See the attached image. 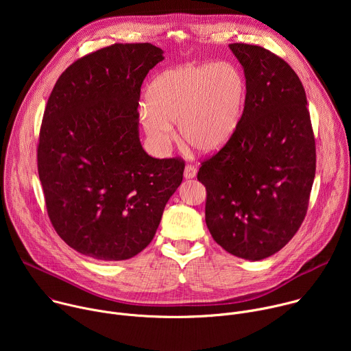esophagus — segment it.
<instances>
[{"label":"esophagus","instance_id":"esophagus-1","mask_svg":"<svg viewBox=\"0 0 351 351\" xmlns=\"http://www.w3.org/2000/svg\"><path fill=\"white\" fill-rule=\"evenodd\" d=\"M183 175H184L186 179H193L197 175V168L194 165H186Z\"/></svg>","mask_w":351,"mask_h":351}]
</instances>
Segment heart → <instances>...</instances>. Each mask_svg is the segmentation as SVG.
<instances>
[{
	"label": "heart",
	"instance_id": "obj_1",
	"mask_svg": "<svg viewBox=\"0 0 351 351\" xmlns=\"http://www.w3.org/2000/svg\"><path fill=\"white\" fill-rule=\"evenodd\" d=\"M245 79L230 62L183 65L149 84L141 123L154 144L168 147L179 123L183 141L199 154H214L234 134L245 98Z\"/></svg>",
	"mask_w": 351,
	"mask_h": 351
}]
</instances>
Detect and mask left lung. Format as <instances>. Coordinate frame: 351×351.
<instances>
[{
  "label": "left lung",
  "mask_w": 351,
  "mask_h": 351,
  "mask_svg": "<svg viewBox=\"0 0 351 351\" xmlns=\"http://www.w3.org/2000/svg\"><path fill=\"white\" fill-rule=\"evenodd\" d=\"M245 76L232 138L202 161L206 222L228 253L252 261L283 248L302 226L315 178V138L302 80L269 49L229 44Z\"/></svg>",
  "instance_id": "left-lung-1"
}]
</instances>
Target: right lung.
Listing matches in <instances>:
<instances>
[{"instance_id":"1","label":"right lung","mask_w":351,"mask_h":351,"mask_svg":"<svg viewBox=\"0 0 351 351\" xmlns=\"http://www.w3.org/2000/svg\"><path fill=\"white\" fill-rule=\"evenodd\" d=\"M162 60L149 43H117L69 65L48 97L38 178L49 221L80 254H138L182 183L183 158L149 157L138 138L140 88Z\"/></svg>"}]
</instances>
